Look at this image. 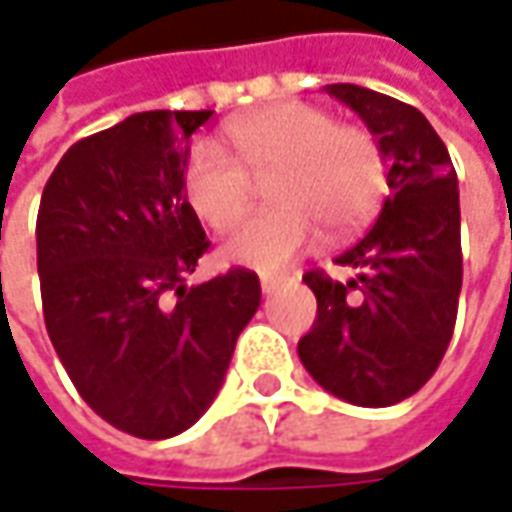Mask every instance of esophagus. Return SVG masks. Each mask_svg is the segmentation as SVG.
Listing matches in <instances>:
<instances>
[{"label":"esophagus","instance_id":"34e87169","mask_svg":"<svg viewBox=\"0 0 512 512\" xmlns=\"http://www.w3.org/2000/svg\"><path fill=\"white\" fill-rule=\"evenodd\" d=\"M279 282H282L279 276H273V273H262V293H267V296H270V293L279 287Z\"/></svg>","mask_w":512,"mask_h":512}]
</instances>
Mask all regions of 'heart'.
I'll return each instance as SVG.
<instances>
[{
    "mask_svg": "<svg viewBox=\"0 0 512 512\" xmlns=\"http://www.w3.org/2000/svg\"><path fill=\"white\" fill-rule=\"evenodd\" d=\"M227 139L243 162L213 142H196L185 162V199L213 230L233 227L267 179L270 210L236 227L222 245L230 265L273 273L319 236L362 227L382 205L387 165L373 133L313 105H279L233 122Z\"/></svg>",
    "mask_w": 512,
    "mask_h": 512,
    "instance_id": "1",
    "label": "heart"
}]
</instances>
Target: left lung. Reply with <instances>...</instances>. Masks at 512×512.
I'll use <instances>...</instances> for the list:
<instances>
[{"label":"left lung","instance_id":"8db88e82","mask_svg":"<svg viewBox=\"0 0 512 512\" xmlns=\"http://www.w3.org/2000/svg\"><path fill=\"white\" fill-rule=\"evenodd\" d=\"M362 116L387 162L376 225L336 265L356 279L305 273L316 322L299 359L327 393L359 407L413 396L442 362L462 293V213L450 153L422 110L362 85H325Z\"/></svg>","mask_w":512,"mask_h":512}]
</instances>
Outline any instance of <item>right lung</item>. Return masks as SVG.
<instances>
[{
	"instance_id": "add662e5",
	"label": "right lung",
	"mask_w": 512,
	"mask_h": 512,
	"mask_svg": "<svg viewBox=\"0 0 512 512\" xmlns=\"http://www.w3.org/2000/svg\"><path fill=\"white\" fill-rule=\"evenodd\" d=\"M210 116L145 110L93 133L59 159L39 205L50 342L79 396L139 439L202 419L262 302L245 267L185 285L210 245L185 199L187 142Z\"/></svg>"
}]
</instances>
